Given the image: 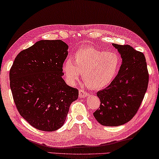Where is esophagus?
Masks as SVG:
<instances>
[{
	"label": "esophagus",
	"mask_w": 159,
	"mask_h": 159,
	"mask_svg": "<svg viewBox=\"0 0 159 159\" xmlns=\"http://www.w3.org/2000/svg\"><path fill=\"white\" fill-rule=\"evenodd\" d=\"M88 96V92L83 89H80L79 91V97L80 98L87 97Z\"/></svg>",
	"instance_id": "obj_1"
}]
</instances>
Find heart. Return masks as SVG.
Listing matches in <instances>:
<instances>
[{
	"instance_id": "b5f03b06",
	"label": "heart",
	"mask_w": 159,
	"mask_h": 159,
	"mask_svg": "<svg viewBox=\"0 0 159 159\" xmlns=\"http://www.w3.org/2000/svg\"><path fill=\"white\" fill-rule=\"evenodd\" d=\"M120 66V59L116 53L86 47L75 52L73 61L65 60L62 70L70 84H74L82 74L83 81L88 87L98 89L113 81Z\"/></svg>"
}]
</instances>
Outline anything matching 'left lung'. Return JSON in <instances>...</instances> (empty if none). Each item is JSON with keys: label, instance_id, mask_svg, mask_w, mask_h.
Instances as JSON below:
<instances>
[{"label": "left lung", "instance_id": "obj_1", "mask_svg": "<svg viewBox=\"0 0 159 159\" xmlns=\"http://www.w3.org/2000/svg\"><path fill=\"white\" fill-rule=\"evenodd\" d=\"M113 46L123 62L118 74L106 89L98 91L100 107L93 116L102 125L119 126L137 113L149 84V72L144 53L129 45Z\"/></svg>", "mask_w": 159, "mask_h": 159}]
</instances>
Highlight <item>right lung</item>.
Segmentation results:
<instances>
[{"label": "right lung", "instance_id": "add662e5", "mask_svg": "<svg viewBox=\"0 0 159 159\" xmlns=\"http://www.w3.org/2000/svg\"><path fill=\"white\" fill-rule=\"evenodd\" d=\"M68 46L41 40L18 53L10 70V85L18 112L30 125L51 132L62 126L79 92L62 78Z\"/></svg>", "mask_w": 159, "mask_h": 159}]
</instances>
